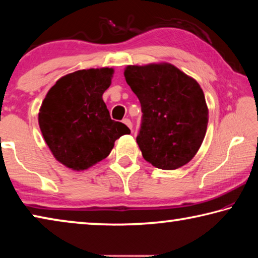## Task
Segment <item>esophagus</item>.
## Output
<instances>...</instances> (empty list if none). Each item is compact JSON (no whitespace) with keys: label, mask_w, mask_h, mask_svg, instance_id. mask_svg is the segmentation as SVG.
Segmentation results:
<instances>
[{"label":"esophagus","mask_w":258,"mask_h":258,"mask_svg":"<svg viewBox=\"0 0 258 258\" xmlns=\"http://www.w3.org/2000/svg\"><path fill=\"white\" fill-rule=\"evenodd\" d=\"M123 123L126 125V126H127V127L128 128H131V130H132V121H131L128 118H125V119H123Z\"/></svg>","instance_id":"1"}]
</instances>
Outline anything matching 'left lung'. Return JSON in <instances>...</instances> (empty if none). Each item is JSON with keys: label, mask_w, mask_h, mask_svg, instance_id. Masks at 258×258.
Instances as JSON below:
<instances>
[{"label": "left lung", "mask_w": 258, "mask_h": 258, "mask_svg": "<svg viewBox=\"0 0 258 258\" xmlns=\"http://www.w3.org/2000/svg\"><path fill=\"white\" fill-rule=\"evenodd\" d=\"M124 75L141 103L137 142L143 158L161 169L189 163L207 130L208 109L202 87L169 63L128 66Z\"/></svg>", "instance_id": "obj_1"}]
</instances>
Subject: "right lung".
<instances>
[{"label": "right lung", "mask_w": 258, "mask_h": 258, "mask_svg": "<svg viewBox=\"0 0 258 258\" xmlns=\"http://www.w3.org/2000/svg\"><path fill=\"white\" fill-rule=\"evenodd\" d=\"M113 69H83L61 77L47 92L38 113L46 145L61 164L83 171L110 154L113 143L130 134L110 118L102 94Z\"/></svg>", "instance_id": "right-lung-1"}]
</instances>
